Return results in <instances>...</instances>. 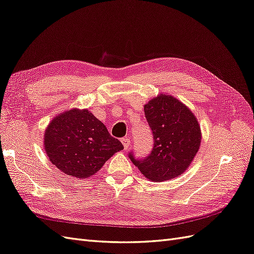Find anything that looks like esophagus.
I'll use <instances>...</instances> for the list:
<instances>
[{
	"mask_svg": "<svg viewBox=\"0 0 254 254\" xmlns=\"http://www.w3.org/2000/svg\"><path fill=\"white\" fill-rule=\"evenodd\" d=\"M122 143H123V145H124V148L127 149L129 147V145H130V139L123 138L122 139Z\"/></svg>",
	"mask_w": 254,
	"mask_h": 254,
	"instance_id": "esophagus-1",
	"label": "esophagus"
}]
</instances>
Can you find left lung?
Returning <instances> with one entry per match:
<instances>
[{
  "mask_svg": "<svg viewBox=\"0 0 254 254\" xmlns=\"http://www.w3.org/2000/svg\"><path fill=\"white\" fill-rule=\"evenodd\" d=\"M152 129L154 146L147 157L129 158L152 182H163L182 175L200 148L202 133L197 120L187 106L174 96L159 94L144 106Z\"/></svg>",
  "mask_w": 254,
  "mask_h": 254,
  "instance_id": "left-lung-1",
  "label": "left lung"
}]
</instances>
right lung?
<instances>
[{"label":"right lung","instance_id":"1","mask_svg":"<svg viewBox=\"0 0 254 254\" xmlns=\"http://www.w3.org/2000/svg\"><path fill=\"white\" fill-rule=\"evenodd\" d=\"M44 147L52 164L71 177L86 180L124 149L87 109L57 115L45 131Z\"/></svg>","mask_w":254,"mask_h":254}]
</instances>
